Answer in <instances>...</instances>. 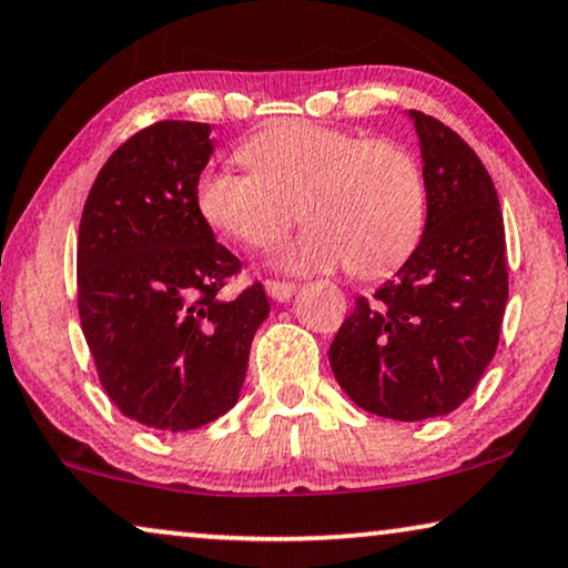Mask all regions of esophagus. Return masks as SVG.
I'll return each mask as SVG.
<instances>
[{
	"label": "esophagus",
	"mask_w": 568,
	"mask_h": 568,
	"mask_svg": "<svg viewBox=\"0 0 568 568\" xmlns=\"http://www.w3.org/2000/svg\"><path fill=\"white\" fill-rule=\"evenodd\" d=\"M266 292H268L271 300L286 302L294 292H297V284H292V282H266Z\"/></svg>",
	"instance_id": "1"
}]
</instances>
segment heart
<instances>
[{
	"label": "heart",
	"mask_w": 568,
	"mask_h": 568,
	"mask_svg": "<svg viewBox=\"0 0 568 568\" xmlns=\"http://www.w3.org/2000/svg\"><path fill=\"white\" fill-rule=\"evenodd\" d=\"M241 161L248 171H204L196 207L212 227L251 248L274 245L300 207L307 227L274 256L286 274L348 264L356 276H379L405 261L423 233L420 166L392 141L284 120L248 138Z\"/></svg>",
	"instance_id": "heart-1"
}]
</instances>
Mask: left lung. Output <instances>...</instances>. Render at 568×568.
<instances>
[{
    "mask_svg": "<svg viewBox=\"0 0 568 568\" xmlns=\"http://www.w3.org/2000/svg\"><path fill=\"white\" fill-rule=\"evenodd\" d=\"M427 200L417 248L374 297H358L331 345V368L361 409L415 423L468 399L499 343L507 304L497 189L471 148L409 110Z\"/></svg>",
    "mask_w": 568,
    "mask_h": 568,
    "instance_id": "obj_1",
    "label": "left lung"
}]
</instances>
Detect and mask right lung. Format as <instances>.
<instances>
[{
    "label": "right lung",
    "instance_id": "right-lung-1",
    "mask_svg": "<svg viewBox=\"0 0 568 568\" xmlns=\"http://www.w3.org/2000/svg\"><path fill=\"white\" fill-rule=\"evenodd\" d=\"M207 122L163 120L122 143L79 225V315L100 382L130 420L184 433L241 397L268 300L217 292L241 261L196 207L215 145Z\"/></svg>",
    "mask_w": 568,
    "mask_h": 568
}]
</instances>
